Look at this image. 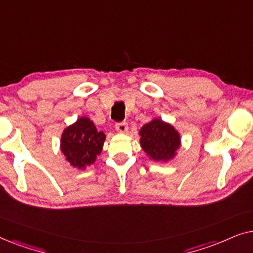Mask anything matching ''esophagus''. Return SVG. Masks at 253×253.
Returning <instances> with one entry per match:
<instances>
[{"mask_svg": "<svg viewBox=\"0 0 253 253\" xmlns=\"http://www.w3.org/2000/svg\"><path fill=\"white\" fill-rule=\"evenodd\" d=\"M115 129H116L117 132H120V133H126V131H127V123H126V122L116 123Z\"/></svg>", "mask_w": 253, "mask_h": 253, "instance_id": "esophagus-1", "label": "esophagus"}]
</instances>
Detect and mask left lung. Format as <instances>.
Masks as SVG:
<instances>
[{
    "label": "left lung",
    "instance_id": "obj_1",
    "mask_svg": "<svg viewBox=\"0 0 253 253\" xmlns=\"http://www.w3.org/2000/svg\"><path fill=\"white\" fill-rule=\"evenodd\" d=\"M140 146L154 161L167 162L176 155L181 146V137L175 127L160 119H154L143 126L140 131Z\"/></svg>",
    "mask_w": 253,
    "mask_h": 253
}]
</instances>
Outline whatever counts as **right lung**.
<instances>
[{
    "instance_id": "right-lung-1",
    "label": "right lung",
    "mask_w": 253,
    "mask_h": 253,
    "mask_svg": "<svg viewBox=\"0 0 253 253\" xmlns=\"http://www.w3.org/2000/svg\"><path fill=\"white\" fill-rule=\"evenodd\" d=\"M106 136L98 131L87 117H81L65 127L61 137V152L69 164L78 169H85L95 162L101 153Z\"/></svg>"
}]
</instances>
